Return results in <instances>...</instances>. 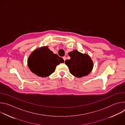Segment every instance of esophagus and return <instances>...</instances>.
<instances>
[{"label":"esophagus","mask_w":125,"mask_h":125,"mask_svg":"<svg viewBox=\"0 0 125 125\" xmlns=\"http://www.w3.org/2000/svg\"><path fill=\"white\" fill-rule=\"evenodd\" d=\"M63 60H64V61H65V60H66V56H64V57H63Z\"/></svg>","instance_id":"obj_1"}]
</instances>
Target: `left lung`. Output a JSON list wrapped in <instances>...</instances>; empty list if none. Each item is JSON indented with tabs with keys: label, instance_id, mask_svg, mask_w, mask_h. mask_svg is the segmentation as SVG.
I'll return each instance as SVG.
<instances>
[{
	"label": "left lung",
	"instance_id": "left-lung-1",
	"mask_svg": "<svg viewBox=\"0 0 125 125\" xmlns=\"http://www.w3.org/2000/svg\"><path fill=\"white\" fill-rule=\"evenodd\" d=\"M70 59L66 60L65 64L70 73L77 78H82L90 74L94 67L93 61L87 54H83L77 50L68 53Z\"/></svg>",
	"mask_w": 125,
	"mask_h": 125
}]
</instances>
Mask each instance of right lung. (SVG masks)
I'll return each mask as SVG.
<instances>
[{"instance_id": "obj_1", "label": "right lung", "mask_w": 125, "mask_h": 125, "mask_svg": "<svg viewBox=\"0 0 125 125\" xmlns=\"http://www.w3.org/2000/svg\"><path fill=\"white\" fill-rule=\"evenodd\" d=\"M64 62L62 58L54 54L48 46H43L31 52L28 59V66L31 72L43 78L50 76L56 66Z\"/></svg>"}]
</instances>
